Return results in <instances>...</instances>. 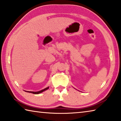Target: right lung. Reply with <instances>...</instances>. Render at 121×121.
Listing matches in <instances>:
<instances>
[{
  "label": "right lung",
  "instance_id": "1",
  "mask_svg": "<svg viewBox=\"0 0 121 121\" xmlns=\"http://www.w3.org/2000/svg\"><path fill=\"white\" fill-rule=\"evenodd\" d=\"M49 89V87H46V88L44 89L43 90H42L41 91H38V92H32V91H25L26 92H29V93H33V94H39V93H42V92H43V91L47 90H48Z\"/></svg>",
  "mask_w": 121,
  "mask_h": 121
}]
</instances>
